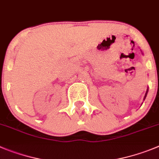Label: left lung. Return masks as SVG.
Returning a JSON list of instances; mask_svg holds the SVG:
<instances>
[{
  "label": "left lung",
  "instance_id": "1",
  "mask_svg": "<svg viewBox=\"0 0 159 159\" xmlns=\"http://www.w3.org/2000/svg\"><path fill=\"white\" fill-rule=\"evenodd\" d=\"M148 91H147V92H146V94H145V97H144V99H145V98H146V96H147V94H148Z\"/></svg>",
  "mask_w": 159,
  "mask_h": 159
}]
</instances>
